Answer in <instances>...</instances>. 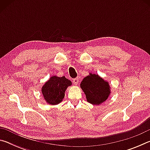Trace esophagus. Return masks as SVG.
Returning a JSON list of instances; mask_svg holds the SVG:
<instances>
[{
	"label": "esophagus",
	"instance_id": "1",
	"mask_svg": "<svg viewBox=\"0 0 150 150\" xmlns=\"http://www.w3.org/2000/svg\"><path fill=\"white\" fill-rule=\"evenodd\" d=\"M73 84H75V85H77L78 83H79V79L78 78H75L73 79Z\"/></svg>",
	"mask_w": 150,
	"mask_h": 150
}]
</instances>
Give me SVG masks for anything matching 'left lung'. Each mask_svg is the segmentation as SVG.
<instances>
[{
    "label": "left lung",
    "instance_id": "8db88e82",
    "mask_svg": "<svg viewBox=\"0 0 150 150\" xmlns=\"http://www.w3.org/2000/svg\"><path fill=\"white\" fill-rule=\"evenodd\" d=\"M81 87L85 93L88 102L95 105L105 102L110 93L108 82L98 75L92 73L83 79Z\"/></svg>",
    "mask_w": 150,
    "mask_h": 150
}]
</instances>
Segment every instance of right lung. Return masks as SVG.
Wrapping results in <instances>:
<instances>
[{
    "instance_id": "add662e5",
    "label": "right lung",
    "mask_w": 150,
    "mask_h": 150,
    "mask_svg": "<svg viewBox=\"0 0 150 150\" xmlns=\"http://www.w3.org/2000/svg\"><path fill=\"white\" fill-rule=\"evenodd\" d=\"M71 84V81L65 77L53 76L42 88L44 99L50 105H57L62 102L65 96V90Z\"/></svg>"
}]
</instances>
